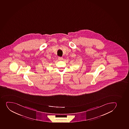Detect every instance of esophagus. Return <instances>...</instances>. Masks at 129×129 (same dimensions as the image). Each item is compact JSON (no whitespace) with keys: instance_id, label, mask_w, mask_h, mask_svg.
I'll return each instance as SVG.
<instances>
[{"instance_id":"34e87169","label":"esophagus","mask_w":129,"mask_h":129,"mask_svg":"<svg viewBox=\"0 0 129 129\" xmlns=\"http://www.w3.org/2000/svg\"><path fill=\"white\" fill-rule=\"evenodd\" d=\"M58 59L59 60H61L63 59V58H62V57H59L58 58Z\"/></svg>"}]
</instances>
